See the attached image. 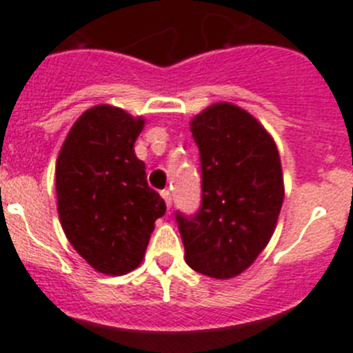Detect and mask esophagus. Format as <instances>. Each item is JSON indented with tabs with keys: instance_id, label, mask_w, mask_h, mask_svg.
Listing matches in <instances>:
<instances>
[{
	"instance_id": "obj_1",
	"label": "esophagus",
	"mask_w": 353,
	"mask_h": 353,
	"mask_svg": "<svg viewBox=\"0 0 353 353\" xmlns=\"http://www.w3.org/2000/svg\"><path fill=\"white\" fill-rule=\"evenodd\" d=\"M161 196H163V199H164V203H166L168 208H171V194H170V190H163V192H161Z\"/></svg>"
}]
</instances>
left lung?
Returning <instances> with one entry per match:
<instances>
[{"label": "left lung", "mask_w": 353, "mask_h": 353, "mask_svg": "<svg viewBox=\"0 0 353 353\" xmlns=\"http://www.w3.org/2000/svg\"><path fill=\"white\" fill-rule=\"evenodd\" d=\"M201 159V206L176 212L185 263L206 276L243 273L266 248L283 203L282 163L247 110L215 103L190 121Z\"/></svg>", "instance_id": "left-lung-1"}]
</instances>
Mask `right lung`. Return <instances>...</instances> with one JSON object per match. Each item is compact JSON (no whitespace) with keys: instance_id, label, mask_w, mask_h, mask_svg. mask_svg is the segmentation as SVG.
Segmentation results:
<instances>
[{"instance_id":"right-lung-1","label":"right lung","mask_w":353,"mask_h":353,"mask_svg":"<svg viewBox=\"0 0 353 353\" xmlns=\"http://www.w3.org/2000/svg\"><path fill=\"white\" fill-rule=\"evenodd\" d=\"M145 125L122 108L98 105L68 132L56 163L57 213L68 241L103 274L121 276L145 257L166 205L147 183L134 141Z\"/></svg>"}]
</instances>
